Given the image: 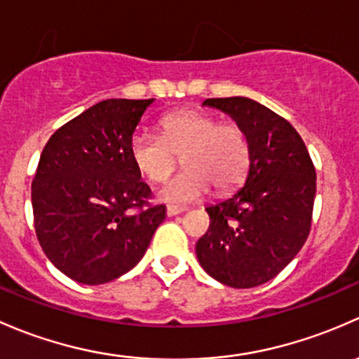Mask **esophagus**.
<instances>
[{
    "instance_id": "1",
    "label": "esophagus",
    "mask_w": 359,
    "mask_h": 359,
    "mask_svg": "<svg viewBox=\"0 0 359 359\" xmlns=\"http://www.w3.org/2000/svg\"><path fill=\"white\" fill-rule=\"evenodd\" d=\"M184 210V207H176V205H169L168 209H165V214H168L169 217L172 216H178V214H181Z\"/></svg>"
}]
</instances>
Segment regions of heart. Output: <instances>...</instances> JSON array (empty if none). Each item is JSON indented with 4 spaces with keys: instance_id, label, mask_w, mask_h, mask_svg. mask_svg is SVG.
<instances>
[{
    "instance_id": "1",
    "label": "heart",
    "mask_w": 359,
    "mask_h": 359,
    "mask_svg": "<svg viewBox=\"0 0 359 359\" xmlns=\"http://www.w3.org/2000/svg\"><path fill=\"white\" fill-rule=\"evenodd\" d=\"M162 136L136 131L129 140V157L143 178L164 180L181 157L184 171L169 178L157 190L165 204L184 205L209 194L233 190L245 178L250 164V142L243 128L219 124L198 110H180L161 121Z\"/></svg>"
}]
</instances>
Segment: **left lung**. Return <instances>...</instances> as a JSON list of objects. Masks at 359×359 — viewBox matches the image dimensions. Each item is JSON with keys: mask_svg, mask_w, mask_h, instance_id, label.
<instances>
[{"mask_svg": "<svg viewBox=\"0 0 359 359\" xmlns=\"http://www.w3.org/2000/svg\"><path fill=\"white\" fill-rule=\"evenodd\" d=\"M202 107L228 114L250 142L242 188L205 207L207 233L195 245L207 275L233 289L275 278L309 235L316 172L289 121L245 97L207 98Z\"/></svg>", "mask_w": 359, "mask_h": 359, "instance_id": "obj_1", "label": "left lung"}]
</instances>
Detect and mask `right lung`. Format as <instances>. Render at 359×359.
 I'll return each instance as SVG.
<instances>
[{"label": "right lung", "mask_w": 359, "mask_h": 359, "mask_svg": "<svg viewBox=\"0 0 359 359\" xmlns=\"http://www.w3.org/2000/svg\"><path fill=\"white\" fill-rule=\"evenodd\" d=\"M154 102L103 100L43 149L31 195L36 235L55 268L84 285L135 268L165 219V205L147 204L150 188L129 157V140Z\"/></svg>", "instance_id": "right-lung-1"}]
</instances>
